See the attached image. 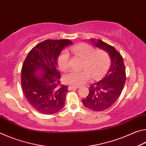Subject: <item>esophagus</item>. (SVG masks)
Segmentation results:
<instances>
[{
	"label": "esophagus",
	"mask_w": 146,
	"mask_h": 146,
	"mask_svg": "<svg viewBox=\"0 0 146 146\" xmlns=\"http://www.w3.org/2000/svg\"><path fill=\"white\" fill-rule=\"evenodd\" d=\"M78 88L77 86H70L68 87V90H75V89Z\"/></svg>",
	"instance_id": "34e87169"
}]
</instances>
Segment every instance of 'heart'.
<instances>
[{"instance_id": "b5f03b06", "label": "heart", "mask_w": 146, "mask_h": 146, "mask_svg": "<svg viewBox=\"0 0 146 146\" xmlns=\"http://www.w3.org/2000/svg\"><path fill=\"white\" fill-rule=\"evenodd\" d=\"M70 50L80 57L84 59L82 68L84 70L72 71L64 76V82L73 86H80L91 78L98 79L101 77L110 66V58L107 52L102 49L95 50L92 46L82 43L71 47ZM59 69L66 71L70 68V56L66 51H63L58 58Z\"/></svg>"}]
</instances>
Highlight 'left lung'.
<instances>
[{
  "mask_svg": "<svg viewBox=\"0 0 146 146\" xmlns=\"http://www.w3.org/2000/svg\"><path fill=\"white\" fill-rule=\"evenodd\" d=\"M91 44L108 53L111 66L104 77L89 88V95L82 103L86 108L102 111L112 106L123 90L125 80V69L122 56L114 47L99 39L90 38Z\"/></svg>",
  "mask_w": 146,
  "mask_h": 146,
  "instance_id": "8db88e82",
  "label": "left lung"
}]
</instances>
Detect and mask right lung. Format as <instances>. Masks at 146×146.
<instances>
[{"label":"right lung","instance_id":"obj_1","mask_svg":"<svg viewBox=\"0 0 146 146\" xmlns=\"http://www.w3.org/2000/svg\"><path fill=\"white\" fill-rule=\"evenodd\" d=\"M66 40H46L29 51L22 68L21 84L27 100L37 111L53 114L65 105L68 86L60 84L57 58Z\"/></svg>","mask_w":146,"mask_h":146}]
</instances>
